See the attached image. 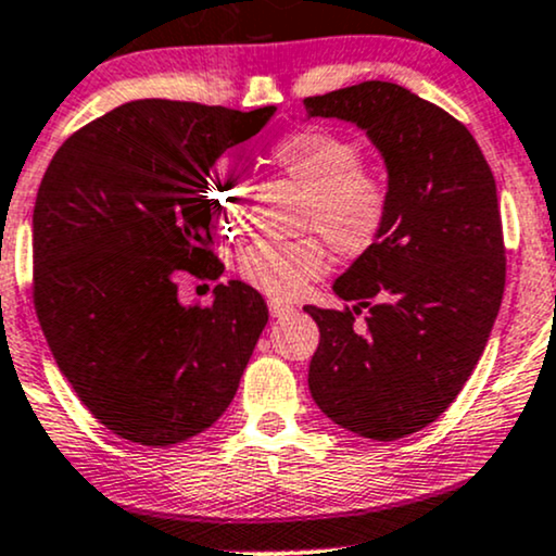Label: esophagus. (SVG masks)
<instances>
[{
  "instance_id": "1",
  "label": "esophagus",
  "mask_w": 556,
  "mask_h": 556,
  "mask_svg": "<svg viewBox=\"0 0 556 556\" xmlns=\"http://www.w3.org/2000/svg\"><path fill=\"white\" fill-rule=\"evenodd\" d=\"M269 314H271L274 318H282V316H287V314H292V305L279 303V300H269Z\"/></svg>"
}]
</instances>
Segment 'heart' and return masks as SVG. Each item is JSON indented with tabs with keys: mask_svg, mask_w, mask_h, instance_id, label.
Segmentation results:
<instances>
[{
	"mask_svg": "<svg viewBox=\"0 0 556 556\" xmlns=\"http://www.w3.org/2000/svg\"><path fill=\"white\" fill-rule=\"evenodd\" d=\"M269 164L305 190L300 229H314L342 258H361L384 238L389 190L381 177L361 169L363 151L353 138L324 125L285 132L269 146ZM208 206L216 227L238 229L245 219V182L227 164L208 175ZM329 269L321 240H258L242 248L238 274L264 295L290 300Z\"/></svg>",
	"mask_w": 556,
	"mask_h": 556,
	"instance_id": "heart-1",
	"label": "heart"
}]
</instances>
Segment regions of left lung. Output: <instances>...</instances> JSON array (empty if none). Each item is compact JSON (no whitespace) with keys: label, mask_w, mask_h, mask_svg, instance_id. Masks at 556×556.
<instances>
[{"label":"left lung","mask_w":556,"mask_h":556,"mask_svg":"<svg viewBox=\"0 0 556 556\" xmlns=\"http://www.w3.org/2000/svg\"><path fill=\"white\" fill-rule=\"evenodd\" d=\"M303 104L308 119L361 127L389 190L384 238L331 285L353 308H305L321 331L311 397L342 429L394 442L442 416L489 342L504 292L496 182L468 127L397 83Z\"/></svg>","instance_id":"left-lung-1"}]
</instances>
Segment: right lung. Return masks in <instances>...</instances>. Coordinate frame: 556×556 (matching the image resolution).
I'll use <instances>...</instances> for the list:
<instances>
[{"label": "right lung", "mask_w": 556, "mask_h": 556, "mask_svg": "<svg viewBox=\"0 0 556 556\" xmlns=\"http://www.w3.org/2000/svg\"><path fill=\"white\" fill-rule=\"evenodd\" d=\"M274 112L127 101L49 162L34 208L36 314L83 405L127 442L169 446L206 431L269 321L251 285L232 279L212 305H188L175 277L219 271L208 175Z\"/></svg>", "instance_id": "obj_1"}]
</instances>
